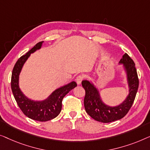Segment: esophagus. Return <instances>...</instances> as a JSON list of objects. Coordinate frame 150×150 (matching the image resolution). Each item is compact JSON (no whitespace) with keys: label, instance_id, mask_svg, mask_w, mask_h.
<instances>
[{"label":"esophagus","instance_id":"esophagus-1","mask_svg":"<svg viewBox=\"0 0 150 150\" xmlns=\"http://www.w3.org/2000/svg\"><path fill=\"white\" fill-rule=\"evenodd\" d=\"M83 76L82 75H79V76H77V78H76V82H77V85H80V84H81V81H82V80H83Z\"/></svg>","mask_w":150,"mask_h":150}]
</instances>
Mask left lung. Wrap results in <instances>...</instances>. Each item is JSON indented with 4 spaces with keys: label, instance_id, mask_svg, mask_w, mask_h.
Masks as SVG:
<instances>
[{
    "label": "left lung",
    "instance_id": "left-lung-1",
    "mask_svg": "<svg viewBox=\"0 0 150 150\" xmlns=\"http://www.w3.org/2000/svg\"><path fill=\"white\" fill-rule=\"evenodd\" d=\"M126 75L128 94L116 106H110L103 100L100 90L92 81L83 80L82 86L86 91L84 107L86 111L96 121L109 123L122 119L132 107L139 87V79L135 64L127 54H124L119 62Z\"/></svg>",
    "mask_w": 150,
    "mask_h": 150
}]
</instances>
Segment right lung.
Returning a JSON list of instances; mask_svg holds the SVG:
<instances>
[{
	"instance_id": "1",
	"label": "right lung",
	"mask_w": 150,
	"mask_h": 150,
	"mask_svg": "<svg viewBox=\"0 0 150 150\" xmlns=\"http://www.w3.org/2000/svg\"><path fill=\"white\" fill-rule=\"evenodd\" d=\"M43 41L36 44L28 52L22 56L15 64L11 75V90L14 98L22 112L30 119L39 122H46L58 116L62 110V101L64 96L77 86L75 81L57 88L47 98L35 100L27 97L20 88V75L23 67L30 57L40 50Z\"/></svg>"
}]
</instances>
